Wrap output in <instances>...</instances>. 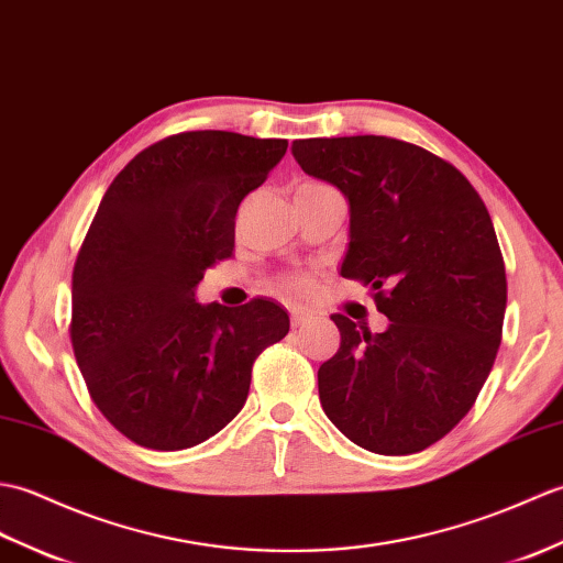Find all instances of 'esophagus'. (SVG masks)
<instances>
[{"label": "esophagus", "mask_w": 563, "mask_h": 563, "mask_svg": "<svg viewBox=\"0 0 563 563\" xmlns=\"http://www.w3.org/2000/svg\"><path fill=\"white\" fill-rule=\"evenodd\" d=\"M310 318H313V316L306 313V310H291V324H294V328H298V324H306Z\"/></svg>", "instance_id": "esophagus-1"}]
</instances>
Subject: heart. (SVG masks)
I'll return each mask as SVG.
<instances>
[{"label": "heart", "instance_id": "b5f03b06", "mask_svg": "<svg viewBox=\"0 0 563 563\" xmlns=\"http://www.w3.org/2000/svg\"><path fill=\"white\" fill-rule=\"evenodd\" d=\"M306 185H320V183H306ZM310 289H313V284H310V279L303 277V274H294V277H286L284 279V291L291 294V296H303Z\"/></svg>", "mask_w": 563, "mask_h": 563}]
</instances>
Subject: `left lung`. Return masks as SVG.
I'll return each instance as SVG.
<instances>
[{"label":"left lung","mask_w":563,"mask_h":563,"mask_svg":"<svg viewBox=\"0 0 563 563\" xmlns=\"http://www.w3.org/2000/svg\"><path fill=\"white\" fill-rule=\"evenodd\" d=\"M308 176L349 199L342 277L371 286L385 332L332 316L342 344L318 371L324 415L378 455L441 441L472 409L501 344L506 267L489 211L427 148L358 134L296 140Z\"/></svg>","instance_id":"8db88e82"}]
</instances>
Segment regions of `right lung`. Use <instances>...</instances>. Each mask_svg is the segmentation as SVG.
Instances as JSON below:
<instances>
[{
  "label": "right lung",
  "mask_w": 563,
  "mask_h": 563,
  "mask_svg": "<svg viewBox=\"0 0 563 563\" xmlns=\"http://www.w3.org/2000/svg\"><path fill=\"white\" fill-rule=\"evenodd\" d=\"M286 140L202 130L144 148L110 183L71 274V346L91 399L122 435L183 451L243 409L262 349L289 332L277 303H197L231 255L235 211Z\"/></svg>",
  "instance_id": "add662e5"
}]
</instances>
